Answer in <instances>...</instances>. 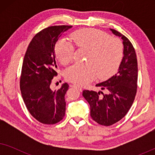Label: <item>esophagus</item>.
Masks as SVG:
<instances>
[{
	"mask_svg": "<svg viewBox=\"0 0 155 155\" xmlns=\"http://www.w3.org/2000/svg\"><path fill=\"white\" fill-rule=\"evenodd\" d=\"M72 87H75V88H77L78 90L80 91V92H81V91L82 90V87H80V86H78V85H76V84H73V85H72Z\"/></svg>",
	"mask_w": 155,
	"mask_h": 155,
	"instance_id": "esophagus-1",
	"label": "esophagus"
}]
</instances>
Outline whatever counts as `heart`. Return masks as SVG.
I'll return each mask as SVG.
<instances>
[{"mask_svg": "<svg viewBox=\"0 0 155 155\" xmlns=\"http://www.w3.org/2000/svg\"><path fill=\"white\" fill-rule=\"evenodd\" d=\"M71 39L78 48L88 50L87 63L75 64L68 68L65 77L68 81L84 85L97 75L100 79H107L117 71L124 57V46L119 39L93 28L75 31ZM55 53L61 63L68 65L73 59L74 46L66 39H61L55 46Z\"/></svg>", "mask_w": 155, "mask_h": 155, "instance_id": "obj_1", "label": "heart"}]
</instances>
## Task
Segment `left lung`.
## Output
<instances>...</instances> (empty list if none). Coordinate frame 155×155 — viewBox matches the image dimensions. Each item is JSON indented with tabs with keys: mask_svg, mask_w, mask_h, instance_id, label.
Here are the masks:
<instances>
[{
	"mask_svg": "<svg viewBox=\"0 0 155 155\" xmlns=\"http://www.w3.org/2000/svg\"><path fill=\"white\" fill-rule=\"evenodd\" d=\"M114 35L121 37L124 57L115 75L96 84L102 92L84 90L82 96L90 106V116L101 126H111L122 119L134 101L137 87V61L135 48L129 39L115 29Z\"/></svg>",
	"mask_w": 155,
	"mask_h": 155,
	"instance_id": "obj_1",
	"label": "left lung"
}]
</instances>
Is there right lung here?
<instances>
[{
	"mask_svg": "<svg viewBox=\"0 0 155 155\" xmlns=\"http://www.w3.org/2000/svg\"><path fill=\"white\" fill-rule=\"evenodd\" d=\"M71 27L58 25L42 29L33 37L25 53L20 80L21 94L27 110L41 124H56L65 116L68 84H63L58 90H52L50 84L58 75L55 45Z\"/></svg>",
	"mask_w": 155,
	"mask_h": 155,
	"instance_id": "obj_1",
	"label": "right lung"
}]
</instances>
